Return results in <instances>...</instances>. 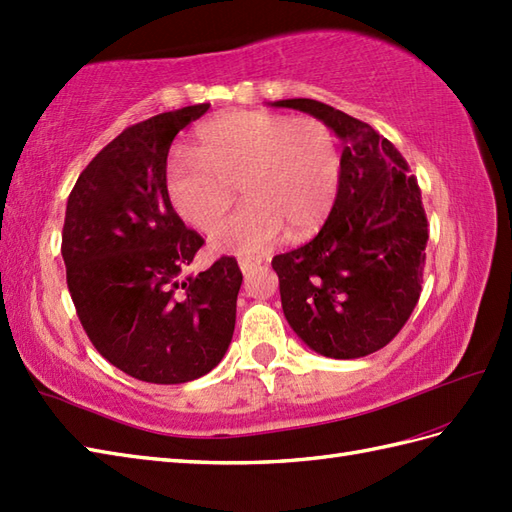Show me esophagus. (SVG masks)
Instances as JSON below:
<instances>
[{
  "label": "esophagus",
  "instance_id": "34e87169",
  "mask_svg": "<svg viewBox=\"0 0 512 512\" xmlns=\"http://www.w3.org/2000/svg\"><path fill=\"white\" fill-rule=\"evenodd\" d=\"M257 266H259V259H246V257L239 259V268H242L244 275H248L250 270L257 268Z\"/></svg>",
  "mask_w": 512,
  "mask_h": 512
}]
</instances>
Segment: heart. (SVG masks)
<instances>
[{
	"instance_id": "heart-1",
	"label": "heart",
	"mask_w": 512,
	"mask_h": 512,
	"mask_svg": "<svg viewBox=\"0 0 512 512\" xmlns=\"http://www.w3.org/2000/svg\"><path fill=\"white\" fill-rule=\"evenodd\" d=\"M191 154L169 160L167 200L182 222L209 233L242 191L244 209L211 237L237 255H262L284 231L292 242L312 237L341 187V151L319 118L226 114L198 127Z\"/></svg>"
}]
</instances>
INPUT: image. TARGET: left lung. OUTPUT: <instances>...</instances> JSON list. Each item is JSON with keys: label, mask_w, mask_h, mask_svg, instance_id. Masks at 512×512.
<instances>
[{"label": "left lung", "mask_w": 512, "mask_h": 512, "mask_svg": "<svg viewBox=\"0 0 512 512\" xmlns=\"http://www.w3.org/2000/svg\"><path fill=\"white\" fill-rule=\"evenodd\" d=\"M273 105L317 116L343 140L330 217L308 244L273 257L286 319L323 356L378 352L402 330L422 292L429 222L418 180L372 125L314 99Z\"/></svg>", "instance_id": "left-lung-1"}]
</instances>
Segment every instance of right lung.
Returning a JSON list of instances; mask_svg holds the SVG:
<instances>
[{"instance_id":"obj_1","label":"right lung","mask_w":512,"mask_h":512,"mask_svg":"<svg viewBox=\"0 0 512 512\" xmlns=\"http://www.w3.org/2000/svg\"><path fill=\"white\" fill-rule=\"evenodd\" d=\"M209 103L123 129L81 171L65 206L61 255L76 314L114 367L145 383L209 374L233 339L242 270L220 259L180 281L204 239L165 193L167 154Z\"/></svg>"}]
</instances>
